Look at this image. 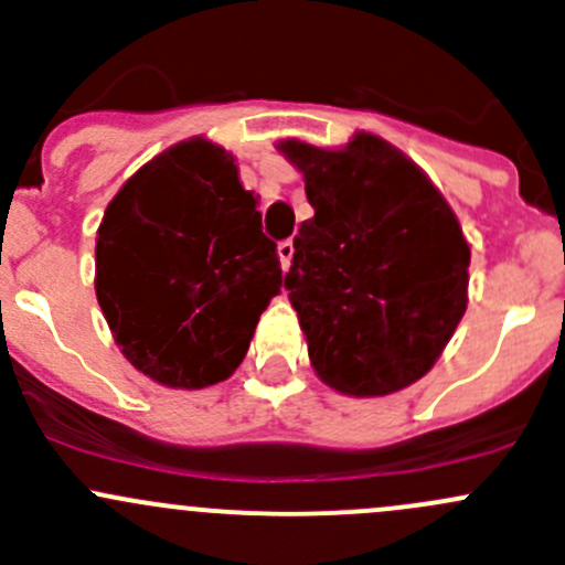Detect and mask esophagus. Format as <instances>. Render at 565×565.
Segmentation results:
<instances>
[{"mask_svg": "<svg viewBox=\"0 0 565 565\" xmlns=\"http://www.w3.org/2000/svg\"><path fill=\"white\" fill-rule=\"evenodd\" d=\"M278 256H281V267H284V270H289V265H292V256H295L292 241L278 243Z\"/></svg>", "mask_w": 565, "mask_h": 565, "instance_id": "obj_1", "label": "esophagus"}]
</instances>
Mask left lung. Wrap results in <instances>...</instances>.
<instances>
[{
    "mask_svg": "<svg viewBox=\"0 0 565 565\" xmlns=\"http://www.w3.org/2000/svg\"><path fill=\"white\" fill-rule=\"evenodd\" d=\"M303 172L315 218L284 287L311 366L347 396H388L424 377L467 309L470 246L431 180L374 134L341 150L278 145Z\"/></svg>",
    "mask_w": 565,
    "mask_h": 565,
    "instance_id": "obj_1",
    "label": "left lung"
}]
</instances>
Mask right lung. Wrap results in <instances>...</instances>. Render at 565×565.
<instances>
[{"label": "right lung", "mask_w": 565, "mask_h": 565, "mask_svg": "<svg viewBox=\"0 0 565 565\" xmlns=\"http://www.w3.org/2000/svg\"><path fill=\"white\" fill-rule=\"evenodd\" d=\"M232 152L188 139L108 202L95 241V295L122 355L167 388H207L246 358L273 295L276 243Z\"/></svg>", "instance_id": "add662e5"}]
</instances>
